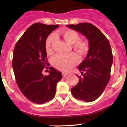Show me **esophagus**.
Here are the masks:
<instances>
[{
	"mask_svg": "<svg viewBox=\"0 0 127 127\" xmlns=\"http://www.w3.org/2000/svg\"><path fill=\"white\" fill-rule=\"evenodd\" d=\"M69 74H67V73H65V72L63 73V77H66Z\"/></svg>",
	"mask_w": 127,
	"mask_h": 127,
	"instance_id": "obj_1",
	"label": "esophagus"
}]
</instances>
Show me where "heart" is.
<instances>
[{
    "label": "heart",
    "mask_w": 127,
    "mask_h": 127,
    "mask_svg": "<svg viewBox=\"0 0 127 127\" xmlns=\"http://www.w3.org/2000/svg\"><path fill=\"white\" fill-rule=\"evenodd\" d=\"M56 36H61L65 41L72 44L73 49L80 55L85 56L89 51V43L87 41L80 39L79 34L71 29H64ZM55 36L51 34L45 41V50L48 55L53 53ZM79 62V57L76 53H71L68 55H58L52 60V64L56 69L63 72H69Z\"/></svg>",
    "instance_id": "obj_1"
}]
</instances>
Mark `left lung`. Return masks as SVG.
<instances>
[{
	"label": "left lung",
	"instance_id": "1",
	"mask_svg": "<svg viewBox=\"0 0 127 127\" xmlns=\"http://www.w3.org/2000/svg\"><path fill=\"white\" fill-rule=\"evenodd\" d=\"M66 26L85 35L89 43V51L78 69L82 75L77 85L71 91L74 98L85 102L96 100L103 93L111 77L113 62L111 47L107 38L99 29L87 23Z\"/></svg>",
	"mask_w": 127,
	"mask_h": 127
}]
</instances>
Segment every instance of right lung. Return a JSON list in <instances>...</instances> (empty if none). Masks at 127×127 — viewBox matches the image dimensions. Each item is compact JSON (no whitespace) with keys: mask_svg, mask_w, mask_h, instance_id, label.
<instances>
[{"mask_svg":"<svg viewBox=\"0 0 127 127\" xmlns=\"http://www.w3.org/2000/svg\"><path fill=\"white\" fill-rule=\"evenodd\" d=\"M59 25L35 23L19 39L13 51L12 66L16 84L24 96L34 103L42 104L52 100L56 84L63 75L53 67L49 75L42 72L47 63L45 41Z\"/></svg>","mask_w":127,"mask_h":127,"instance_id":"add662e5","label":"right lung"}]
</instances>
